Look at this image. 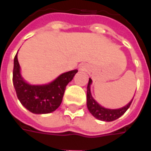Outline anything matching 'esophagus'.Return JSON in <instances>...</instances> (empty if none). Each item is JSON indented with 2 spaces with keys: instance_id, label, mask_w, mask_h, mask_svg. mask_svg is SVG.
Listing matches in <instances>:
<instances>
[{
  "instance_id": "1",
  "label": "esophagus",
  "mask_w": 151,
  "mask_h": 151,
  "mask_svg": "<svg viewBox=\"0 0 151 151\" xmlns=\"http://www.w3.org/2000/svg\"><path fill=\"white\" fill-rule=\"evenodd\" d=\"M80 69H82V70H85V69H86L85 66H81Z\"/></svg>"
}]
</instances>
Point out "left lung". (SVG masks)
<instances>
[{
	"label": "left lung",
	"mask_w": 151,
	"mask_h": 151,
	"mask_svg": "<svg viewBox=\"0 0 151 151\" xmlns=\"http://www.w3.org/2000/svg\"><path fill=\"white\" fill-rule=\"evenodd\" d=\"M92 82L93 81L91 78H89L88 87H87V107H88V111L91 113L92 115L96 118L97 119H99L102 121H106V122H111V121H114L119 117H121L129 108L134 97L129 102V104H127L125 106L122 107V108H119V109L104 108L100 105L92 96L91 90H90Z\"/></svg>",
	"instance_id": "8db88e82"
}]
</instances>
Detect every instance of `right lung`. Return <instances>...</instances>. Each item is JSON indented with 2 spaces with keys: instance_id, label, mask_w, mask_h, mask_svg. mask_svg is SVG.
Returning a JSON list of instances; mask_svg holds the SVG:
<instances>
[{
  "instance_id": "obj_1",
  "label": "right lung",
  "mask_w": 151,
  "mask_h": 151,
  "mask_svg": "<svg viewBox=\"0 0 151 151\" xmlns=\"http://www.w3.org/2000/svg\"><path fill=\"white\" fill-rule=\"evenodd\" d=\"M77 73V69L68 71L48 83L31 84L22 76L17 53L14 58L13 85L19 101L27 110L36 114H50L60 106L66 86Z\"/></svg>"
}]
</instances>
